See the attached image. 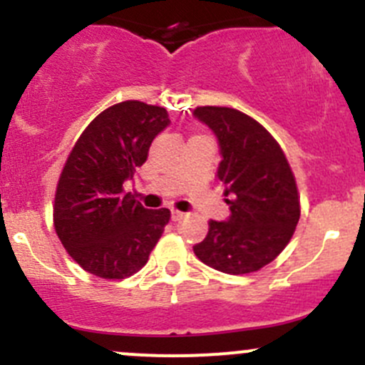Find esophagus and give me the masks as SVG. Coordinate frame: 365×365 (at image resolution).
Masks as SVG:
<instances>
[{"mask_svg":"<svg viewBox=\"0 0 365 365\" xmlns=\"http://www.w3.org/2000/svg\"><path fill=\"white\" fill-rule=\"evenodd\" d=\"M183 215H185V213L180 212V210H171V219L173 220H180Z\"/></svg>","mask_w":365,"mask_h":365,"instance_id":"1","label":"esophagus"}]
</instances>
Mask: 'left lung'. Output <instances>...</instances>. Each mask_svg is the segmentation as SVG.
Returning <instances> with one entry per match:
<instances>
[{"mask_svg":"<svg viewBox=\"0 0 365 365\" xmlns=\"http://www.w3.org/2000/svg\"><path fill=\"white\" fill-rule=\"evenodd\" d=\"M219 143L215 176L230 205L226 220H210L194 254L208 267L240 275L259 270L288 245L300 200L292 168L274 138L247 114L231 108L194 109Z\"/></svg>","mask_w":365,"mask_h":365,"instance_id":"1","label":"left lung"}]
</instances>
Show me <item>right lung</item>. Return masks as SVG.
Masks as SVG:
<instances>
[{
    "mask_svg": "<svg viewBox=\"0 0 365 365\" xmlns=\"http://www.w3.org/2000/svg\"><path fill=\"white\" fill-rule=\"evenodd\" d=\"M159 106L127 101L106 109L84 128L61 171L54 227L73 261L102 279L141 270L169 222V210H148L123 192L164 130Z\"/></svg>",
    "mask_w": 365,
    "mask_h": 365,
    "instance_id": "1",
    "label": "right lung"
}]
</instances>
